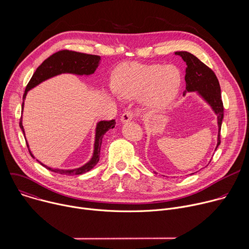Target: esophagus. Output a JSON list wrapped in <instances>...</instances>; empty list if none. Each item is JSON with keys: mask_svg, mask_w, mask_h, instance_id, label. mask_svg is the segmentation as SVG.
<instances>
[{"mask_svg": "<svg viewBox=\"0 0 249 249\" xmlns=\"http://www.w3.org/2000/svg\"><path fill=\"white\" fill-rule=\"evenodd\" d=\"M133 118H134V113L132 111H125L120 117V122L127 123V122L131 121Z\"/></svg>", "mask_w": 249, "mask_h": 249, "instance_id": "1", "label": "esophagus"}]
</instances>
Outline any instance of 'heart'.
I'll use <instances>...</instances> for the list:
<instances>
[{
	"mask_svg": "<svg viewBox=\"0 0 249 249\" xmlns=\"http://www.w3.org/2000/svg\"><path fill=\"white\" fill-rule=\"evenodd\" d=\"M181 83L180 71L174 66L131 62L115 69L112 87L121 98L134 99L140 96L142 107L156 113L166 108L174 100Z\"/></svg>",
	"mask_w": 249,
	"mask_h": 249,
	"instance_id": "1",
	"label": "heart"
}]
</instances>
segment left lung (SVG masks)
Instances as JSON below:
<instances>
[{"mask_svg":"<svg viewBox=\"0 0 249 249\" xmlns=\"http://www.w3.org/2000/svg\"><path fill=\"white\" fill-rule=\"evenodd\" d=\"M175 55L180 56L186 63L185 83L186 89L183 92L185 96L187 92H196L217 115L218 138L217 148L221 144L220 133L224 118V106L221 95V87L219 81L213 71L201 62L196 56L186 51H177ZM211 161V160H210ZM156 172V171H155ZM193 174V173H191Z\"/></svg>","mask_w":249,"mask_h":249,"instance_id":"left-lung-1","label":"left lung"}]
</instances>
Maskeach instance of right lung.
Instances as JSON below:
<instances>
[{
	"label": "right lung",
	"mask_w": 249,
	"mask_h": 249,
	"mask_svg": "<svg viewBox=\"0 0 249 249\" xmlns=\"http://www.w3.org/2000/svg\"><path fill=\"white\" fill-rule=\"evenodd\" d=\"M100 56L96 55H89V54H85V53H79L75 51H69V50H63L60 52H57L50 56L48 59H46L37 69L35 71L34 74L32 75V78L30 79L29 83L26 86L24 94H23V102L21 106V112H23V107H24V100L27 95V92L32 89L33 88L37 87L41 83L54 78L56 76L62 75V74H72V75H77V76H90L92 75L99 63H100ZM115 120H110V121H99L96 123L95 126V131H94V143H93V152L90 160L83 164L80 167L73 168V169H62V168H55V167H50L40 160H36L40 164H42L44 167L47 169L60 173V174H66V175H79V174H84L90 169H92L96 163L99 160V155H100V147L102 143V138L104 134L107 132L109 129H113L115 127ZM19 127L21 131L23 132L26 144L29 150V153L33 159L35 157L30 151L29 145L27 143V140L25 137V131L22 125V117L19 122Z\"/></svg>",
	"instance_id": "obj_1"
}]
</instances>
